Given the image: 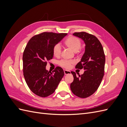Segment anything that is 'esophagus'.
I'll use <instances>...</instances> for the list:
<instances>
[{
	"label": "esophagus",
	"mask_w": 127,
	"mask_h": 127,
	"mask_svg": "<svg viewBox=\"0 0 127 127\" xmlns=\"http://www.w3.org/2000/svg\"><path fill=\"white\" fill-rule=\"evenodd\" d=\"M64 75H68V74H70V71L67 70H64Z\"/></svg>",
	"instance_id": "esophagus-1"
}]
</instances>
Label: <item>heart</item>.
<instances>
[{
    "label": "heart",
    "mask_w": 127,
    "mask_h": 127,
    "mask_svg": "<svg viewBox=\"0 0 127 127\" xmlns=\"http://www.w3.org/2000/svg\"><path fill=\"white\" fill-rule=\"evenodd\" d=\"M64 45L70 49L74 52H77L81 48L82 42L78 38L70 36L68 37L64 42ZM53 55L56 57H59L61 52V48L59 43H57L54 45L52 50ZM75 63L74 60H61L59 62V64L60 66L66 69H69L72 65Z\"/></svg>",
    "instance_id": "b5f03b06"
}]
</instances>
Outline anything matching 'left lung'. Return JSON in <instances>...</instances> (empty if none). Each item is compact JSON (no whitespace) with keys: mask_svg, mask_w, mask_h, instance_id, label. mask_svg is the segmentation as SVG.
<instances>
[{"mask_svg":"<svg viewBox=\"0 0 127 127\" xmlns=\"http://www.w3.org/2000/svg\"><path fill=\"white\" fill-rule=\"evenodd\" d=\"M77 36L85 43V51L81 60L75 68L84 69V74L77 77L71 71L74 80L70 84V89L77 96L86 98L94 94L99 86L104 74L105 57L101 42L95 36L85 32H75Z\"/></svg>","mask_w":127,"mask_h":127,"instance_id":"left-lung-1","label":"left lung"}]
</instances>
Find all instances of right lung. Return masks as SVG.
<instances>
[{"instance_id": "right-lung-1", "label": "right lung", "mask_w": 127, "mask_h": 127, "mask_svg": "<svg viewBox=\"0 0 127 127\" xmlns=\"http://www.w3.org/2000/svg\"><path fill=\"white\" fill-rule=\"evenodd\" d=\"M67 33L43 32L33 36L24 49L23 55V75L25 82L33 93L45 97L54 93L64 76V71L57 67L52 71L46 70L47 61L53 57L54 45Z\"/></svg>"}]
</instances>
